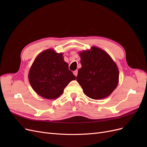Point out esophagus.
<instances>
[{"instance_id": "esophagus-1", "label": "esophagus", "mask_w": 147, "mask_h": 147, "mask_svg": "<svg viewBox=\"0 0 147 147\" xmlns=\"http://www.w3.org/2000/svg\"><path fill=\"white\" fill-rule=\"evenodd\" d=\"M73 73H74V74L75 75V76L77 77V74H78V71H77V70H75V71H74Z\"/></svg>"}]
</instances>
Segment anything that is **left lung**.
Returning a JSON list of instances; mask_svg holds the SVG:
<instances>
[{"mask_svg": "<svg viewBox=\"0 0 147 147\" xmlns=\"http://www.w3.org/2000/svg\"><path fill=\"white\" fill-rule=\"evenodd\" d=\"M79 55L82 67L78 71L77 80L84 94L95 100L110 96L119 81L118 67L112 57L96 47L79 52Z\"/></svg>", "mask_w": 147, "mask_h": 147, "instance_id": "1", "label": "left lung"}]
</instances>
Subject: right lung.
Listing matches in <instances>:
<instances>
[{
  "instance_id": "right-lung-1",
  "label": "right lung",
  "mask_w": 147,
  "mask_h": 147,
  "mask_svg": "<svg viewBox=\"0 0 147 147\" xmlns=\"http://www.w3.org/2000/svg\"><path fill=\"white\" fill-rule=\"evenodd\" d=\"M28 78L31 86L39 96L48 99H56L76 77L69 70L63 53L48 49L35 58L29 70Z\"/></svg>"
}]
</instances>
